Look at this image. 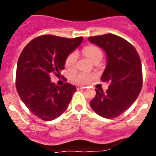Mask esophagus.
<instances>
[{
	"mask_svg": "<svg viewBox=\"0 0 156 156\" xmlns=\"http://www.w3.org/2000/svg\"><path fill=\"white\" fill-rule=\"evenodd\" d=\"M85 87H83V86H79V85H77L76 86V89L77 90H81V89H85Z\"/></svg>",
	"mask_w": 156,
	"mask_h": 156,
	"instance_id": "esophagus-1",
	"label": "esophagus"
}]
</instances>
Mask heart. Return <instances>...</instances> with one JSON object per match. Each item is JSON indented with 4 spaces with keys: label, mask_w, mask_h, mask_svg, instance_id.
<instances>
[{
    "label": "heart",
    "mask_w": 156,
    "mask_h": 156,
    "mask_svg": "<svg viewBox=\"0 0 156 156\" xmlns=\"http://www.w3.org/2000/svg\"><path fill=\"white\" fill-rule=\"evenodd\" d=\"M83 52L92 62H94L95 59L98 58H102V51L98 47L95 46V45L90 44L84 47L83 49ZM77 58H78V55L76 51H73L69 54L66 57V61H65V66H66V69L69 70L73 69L76 64ZM94 77V76L92 74L86 73H78L73 75V80L76 84L86 85L91 82Z\"/></svg>",
    "instance_id": "obj_1"
}]
</instances>
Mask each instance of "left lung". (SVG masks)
<instances>
[{
	"mask_svg": "<svg viewBox=\"0 0 156 156\" xmlns=\"http://www.w3.org/2000/svg\"><path fill=\"white\" fill-rule=\"evenodd\" d=\"M88 40L105 51L107 65L101 80L110 83L105 92L95 89L90 105L100 116L113 119L129 108L140 94L143 83L140 58L130 43L115 34Z\"/></svg>",
	"mask_w": 156,
	"mask_h": 156,
	"instance_id": "obj_1",
	"label": "left lung"
}]
</instances>
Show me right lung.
Returning a JSON list of instances; mask_svg holds the SVG:
<instances>
[{
	"label": "right lung",
	"mask_w": 156,
	"mask_h": 156,
	"mask_svg": "<svg viewBox=\"0 0 156 156\" xmlns=\"http://www.w3.org/2000/svg\"><path fill=\"white\" fill-rule=\"evenodd\" d=\"M42 35L32 40L20 54L16 86L19 97L32 113L44 121L56 119L66 110L76 88L69 83L59 87L51 82L59 75L65 61L83 41Z\"/></svg>",
	"instance_id": "add662e5"
}]
</instances>
